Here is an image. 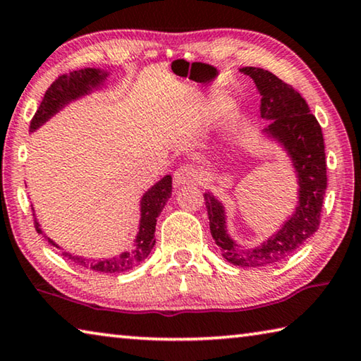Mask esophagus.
Wrapping results in <instances>:
<instances>
[{
    "instance_id": "1",
    "label": "esophagus",
    "mask_w": 361,
    "mask_h": 361,
    "mask_svg": "<svg viewBox=\"0 0 361 361\" xmlns=\"http://www.w3.org/2000/svg\"><path fill=\"white\" fill-rule=\"evenodd\" d=\"M199 178V170L194 166H181L180 169H176V172L173 173V185L178 188L183 185H189V183H194Z\"/></svg>"
}]
</instances>
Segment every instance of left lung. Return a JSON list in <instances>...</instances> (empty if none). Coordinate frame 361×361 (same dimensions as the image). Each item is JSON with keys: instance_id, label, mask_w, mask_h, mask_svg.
I'll return each mask as SVG.
<instances>
[{"instance_id": "1", "label": "left lung", "mask_w": 361, "mask_h": 361, "mask_svg": "<svg viewBox=\"0 0 361 361\" xmlns=\"http://www.w3.org/2000/svg\"><path fill=\"white\" fill-rule=\"evenodd\" d=\"M239 71L253 79L261 95L259 118L269 121L261 135L285 151L296 175V207L266 240L255 247H243L229 234L224 204L210 191H205L204 197L212 237L223 258L239 267H264L283 261L319 229L326 191L325 145L319 121L291 85L256 66H245Z\"/></svg>"}]
</instances>
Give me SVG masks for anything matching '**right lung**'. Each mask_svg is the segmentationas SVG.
<instances>
[{
	"mask_svg": "<svg viewBox=\"0 0 361 361\" xmlns=\"http://www.w3.org/2000/svg\"><path fill=\"white\" fill-rule=\"evenodd\" d=\"M109 78V71L102 68H84L78 71H71L70 75H63L56 79L51 84V87L46 90L44 99H42L38 111L35 113L32 122H30V132H36L46 124L49 119H52L57 113L62 111L65 106L70 103L76 102L79 99L90 95L97 90L106 89V81ZM172 195V176L166 175L164 178L159 180L156 185H152L148 191L140 199V223H138V232L133 239V245L127 252L116 255L113 258H85V256L66 252L63 247H60L57 242H54L44 231H42L41 224L36 218L35 209V226L36 231L42 234L51 243L52 247L59 248L63 256L71 259L75 264L82 266L85 269H92L95 272L103 274H122L130 271V269L137 267L145 262L148 258L152 247H154L156 239V223L157 218L161 215L164 207H166L167 200Z\"/></svg>",
	"mask_w": 361,
	"mask_h": 361,
	"instance_id": "add662e5",
	"label": "right lung"
}]
</instances>
